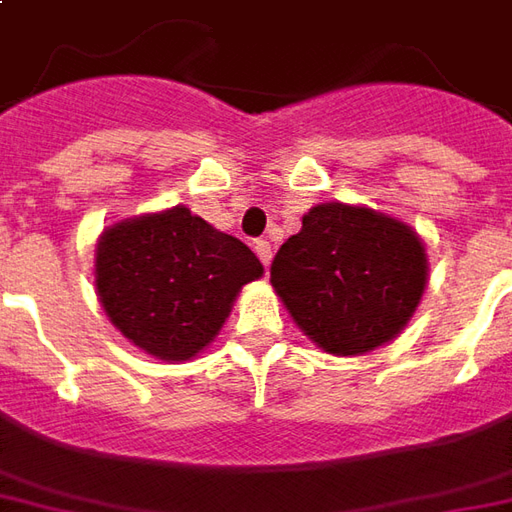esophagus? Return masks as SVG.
Wrapping results in <instances>:
<instances>
[{
	"label": "esophagus",
	"mask_w": 512,
	"mask_h": 512,
	"mask_svg": "<svg viewBox=\"0 0 512 512\" xmlns=\"http://www.w3.org/2000/svg\"><path fill=\"white\" fill-rule=\"evenodd\" d=\"M253 250H256V256L262 259L264 267H267L270 259H273V248H270V242H267V239H256V242H253Z\"/></svg>",
	"instance_id": "esophagus-1"
}]
</instances>
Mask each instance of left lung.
<instances>
[{
    "label": "left lung",
    "mask_w": 512,
    "mask_h": 512,
    "mask_svg": "<svg viewBox=\"0 0 512 512\" xmlns=\"http://www.w3.org/2000/svg\"><path fill=\"white\" fill-rule=\"evenodd\" d=\"M270 284L312 344L329 355H363L411 321L428 284V256L406 222L324 202L279 248Z\"/></svg>",
    "instance_id": "obj_1"
}]
</instances>
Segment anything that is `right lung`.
<instances>
[{
	"label": "right lung",
	"instance_id": "1",
	"mask_svg": "<svg viewBox=\"0 0 512 512\" xmlns=\"http://www.w3.org/2000/svg\"><path fill=\"white\" fill-rule=\"evenodd\" d=\"M264 273L256 253L185 205L106 228L95 290L109 321L160 360H188L222 329L239 290Z\"/></svg>",
	"mask_w": 512,
	"mask_h": 512
}]
</instances>
